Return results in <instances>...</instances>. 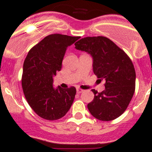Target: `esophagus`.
Segmentation results:
<instances>
[{
    "mask_svg": "<svg viewBox=\"0 0 152 152\" xmlns=\"http://www.w3.org/2000/svg\"><path fill=\"white\" fill-rule=\"evenodd\" d=\"M84 91L83 90V89H81V88H77L76 89V92H77V94H80L82 93V92H83Z\"/></svg>",
    "mask_w": 152,
    "mask_h": 152,
    "instance_id": "34e87169",
    "label": "esophagus"
}]
</instances>
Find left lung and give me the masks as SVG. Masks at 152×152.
<instances>
[{
    "label": "left lung",
    "mask_w": 152,
    "mask_h": 152,
    "mask_svg": "<svg viewBox=\"0 0 152 152\" xmlns=\"http://www.w3.org/2000/svg\"><path fill=\"white\" fill-rule=\"evenodd\" d=\"M76 49L90 54L93 71L105 80V90L88 104L91 114L100 121H112L122 115L135 91L136 72L127 54L105 37H88L75 43Z\"/></svg>",
    "instance_id": "1"
}]
</instances>
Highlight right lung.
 I'll use <instances>...</instances> for the list:
<instances>
[{
	"label": "right lung",
	"instance_id": "1",
	"mask_svg": "<svg viewBox=\"0 0 152 152\" xmlns=\"http://www.w3.org/2000/svg\"><path fill=\"white\" fill-rule=\"evenodd\" d=\"M80 37L54 34L42 39L28 52L23 64L22 86L31 109L46 120L66 115L76 95L75 87H53V76L60 71L66 48Z\"/></svg>",
	"mask_w": 152,
	"mask_h": 152
}]
</instances>
